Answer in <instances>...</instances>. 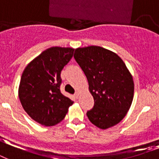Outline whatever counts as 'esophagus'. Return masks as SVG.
<instances>
[{
  "mask_svg": "<svg viewBox=\"0 0 159 159\" xmlns=\"http://www.w3.org/2000/svg\"><path fill=\"white\" fill-rule=\"evenodd\" d=\"M75 97H76V98H79V95H80V93H79V92H76V93H75Z\"/></svg>",
  "mask_w": 159,
  "mask_h": 159,
  "instance_id": "34e87169",
  "label": "esophagus"
}]
</instances>
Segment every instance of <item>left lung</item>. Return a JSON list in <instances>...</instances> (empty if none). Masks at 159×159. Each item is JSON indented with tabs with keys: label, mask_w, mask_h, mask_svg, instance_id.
Listing matches in <instances>:
<instances>
[{
	"label": "left lung",
	"mask_w": 159,
	"mask_h": 159,
	"mask_svg": "<svg viewBox=\"0 0 159 159\" xmlns=\"http://www.w3.org/2000/svg\"><path fill=\"white\" fill-rule=\"evenodd\" d=\"M89 83L94 107L87 111L89 121L107 129L122 120L131 107L134 95L133 79L123 60L104 48H78L74 54Z\"/></svg>",
	"instance_id": "obj_1"
}]
</instances>
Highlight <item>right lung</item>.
Instances as JSON below:
<instances>
[{
  "instance_id": "obj_1",
  "label": "right lung",
  "mask_w": 159,
  "mask_h": 159,
  "mask_svg": "<svg viewBox=\"0 0 159 159\" xmlns=\"http://www.w3.org/2000/svg\"><path fill=\"white\" fill-rule=\"evenodd\" d=\"M74 51L71 48H49L23 70L19 99L30 117L41 125L51 126L59 123L74 103L60 92V74L72 58Z\"/></svg>"
}]
</instances>
